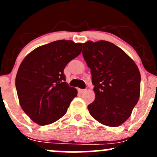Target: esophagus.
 Wrapping results in <instances>:
<instances>
[{
    "label": "esophagus",
    "mask_w": 157,
    "mask_h": 157,
    "mask_svg": "<svg viewBox=\"0 0 157 157\" xmlns=\"http://www.w3.org/2000/svg\"><path fill=\"white\" fill-rule=\"evenodd\" d=\"M86 91V89H78V91H79V92H80V94H82V93L85 92V91Z\"/></svg>",
    "instance_id": "obj_1"
}]
</instances>
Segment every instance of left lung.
<instances>
[{
  "label": "left lung",
  "instance_id": "left-lung-1",
  "mask_svg": "<svg viewBox=\"0 0 157 157\" xmlns=\"http://www.w3.org/2000/svg\"><path fill=\"white\" fill-rule=\"evenodd\" d=\"M82 46L94 86L95 100L88 105L90 114L105 125H120L131 116L140 98L141 76L137 66L109 41H88Z\"/></svg>",
  "mask_w": 157,
  "mask_h": 157
}]
</instances>
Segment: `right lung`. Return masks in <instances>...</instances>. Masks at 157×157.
I'll use <instances>...</instances> for the list:
<instances>
[{
    "mask_svg": "<svg viewBox=\"0 0 157 157\" xmlns=\"http://www.w3.org/2000/svg\"><path fill=\"white\" fill-rule=\"evenodd\" d=\"M81 51V44L60 40L39 46L22 61L16 90L21 108L35 123L46 125L58 120L77 97V89L66 82L63 71Z\"/></svg>",
    "mask_w": 157,
    "mask_h": 157,
    "instance_id": "1",
    "label": "right lung"
}]
</instances>
